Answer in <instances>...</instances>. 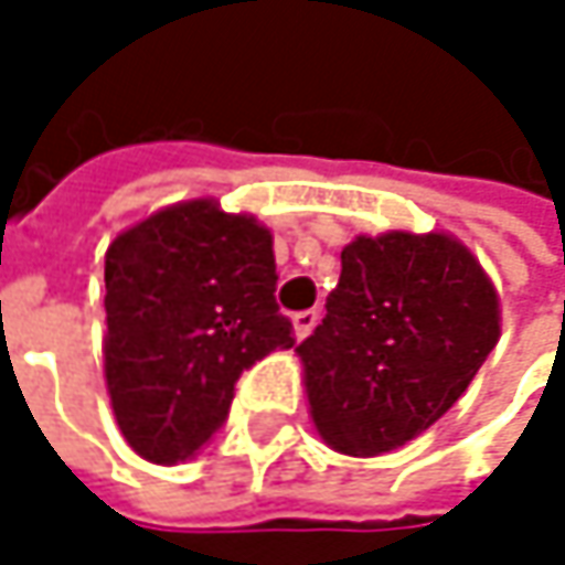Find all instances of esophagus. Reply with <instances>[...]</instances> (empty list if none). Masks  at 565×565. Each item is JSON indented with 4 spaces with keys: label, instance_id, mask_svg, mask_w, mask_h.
<instances>
[{
    "label": "esophagus",
    "instance_id": "1",
    "mask_svg": "<svg viewBox=\"0 0 565 565\" xmlns=\"http://www.w3.org/2000/svg\"><path fill=\"white\" fill-rule=\"evenodd\" d=\"M317 320H320L317 310H300V313H294V337H297V340L310 337L313 327H317Z\"/></svg>",
    "mask_w": 565,
    "mask_h": 565
}]
</instances>
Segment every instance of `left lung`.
I'll return each mask as SVG.
<instances>
[{"label": "left lung", "instance_id": "1", "mask_svg": "<svg viewBox=\"0 0 565 565\" xmlns=\"http://www.w3.org/2000/svg\"><path fill=\"white\" fill-rule=\"evenodd\" d=\"M323 323L297 347L320 438L373 458L435 425L501 337V300L451 235H360Z\"/></svg>", "mask_w": 565, "mask_h": 565}]
</instances>
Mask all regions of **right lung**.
I'll return each mask as SVG.
<instances>
[{
	"label": "right lung",
	"mask_w": 565,
	"mask_h": 565,
	"mask_svg": "<svg viewBox=\"0 0 565 565\" xmlns=\"http://www.w3.org/2000/svg\"><path fill=\"white\" fill-rule=\"evenodd\" d=\"M104 284L114 418L153 465L192 458L225 422L238 376L294 347L271 232L215 199L175 202L120 232Z\"/></svg>",
	"instance_id": "1"
}]
</instances>
